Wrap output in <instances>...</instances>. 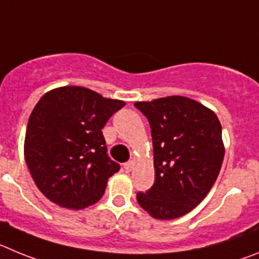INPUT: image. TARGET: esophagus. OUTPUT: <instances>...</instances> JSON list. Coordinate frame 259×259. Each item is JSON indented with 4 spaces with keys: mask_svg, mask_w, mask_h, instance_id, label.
<instances>
[{
    "mask_svg": "<svg viewBox=\"0 0 259 259\" xmlns=\"http://www.w3.org/2000/svg\"><path fill=\"white\" fill-rule=\"evenodd\" d=\"M133 166H134V164H133V161L126 162V164L124 165L125 171H126V173H130V171H132V170H133Z\"/></svg>",
    "mask_w": 259,
    "mask_h": 259,
    "instance_id": "1",
    "label": "esophagus"
}]
</instances>
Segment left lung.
Instances as JSON below:
<instances>
[{"label": "left lung", "instance_id": "left-lung-1", "mask_svg": "<svg viewBox=\"0 0 259 259\" xmlns=\"http://www.w3.org/2000/svg\"><path fill=\"white\" fill-rule=\"evenodd\" d=\"M148 118L155 183L137 201L156 220L190 213L211 190L225 157L222 126L215 113L182 95L135 102Z\"/></svg>", "mask_w": 259, "mask_h": 259}]
</instances>
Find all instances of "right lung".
I'll return each instance as SVG.
<instances>
[{"label":"right lung","mask_w":259,"mask_h":259,"mask_svg":"<svg viewBox=\"0 0 259 259\" xmlns=\"http://www.w3.org/2000/svg\"><path fill=\"white\" fill-rule=\"evenodd\" d=\"M124 106L83 86H60L39 98L28 120L24 158L44 196L73 210L101 200L120 169L107 155L102 129Z\"/></svg>","instance_id":"right-lung-1"}]
</instances>
